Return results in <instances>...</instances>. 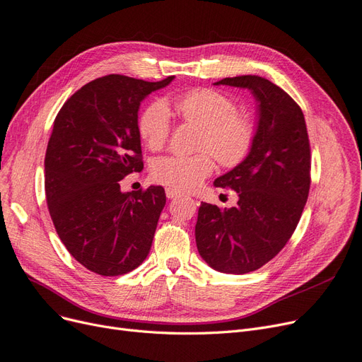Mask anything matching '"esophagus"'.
Wrapping results in <instances>:
<instances>
[{"label": "esophagus", "mask_w": 362, "mask_h": 362, "mask_svg": "<svg viewBox=\"0 0 362 362\" xmlns=\"http://www.w3.org/2000/svg\"><path fill=\"white\" fill-rule=\"evenodd\" d=\"M165 195H167V198H168V199H173V198H177V197H180V192H179V191H176V189L167 188V189H165Z\"/></svg>", "instance_id": "34e87169"}]
</instances>
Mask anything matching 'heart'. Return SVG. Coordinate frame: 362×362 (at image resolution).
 <instances>
[{
	"label": "heart",
	"mask_w": 362,
	"mask_h": 362,
	"mask_svg": "<svg viewBox=\"0 0 362 362\" xmlns=\"http://www.w3.org/2000/svg\"><path fill=\"white\" fill-rule=\"evenodd\" d=\"M176 115L192 125L202 128L198 149L207 151L222 165L234 167L247 156L255 125L247 115L237 113L235 101L226 93L209 88L192 89L174 98ZM171 116L163 100L152 101L139 119V132L144 144L159 151L168 140ZM207 152L192 156L170 155L156 159L152 176L176 191H191L213 171V159Z\"/></svg>",
	"instance_id": "1"
}]
</instances>
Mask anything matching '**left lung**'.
Here are the masks:
<instances>
[{
  "mask_svg": "<svg viewBox=\"0 0 362 362\" xmlns=\"http://www.w3.org/2000/svg\"><path fill=\"white\" fill-rule=\"evenodd\" d=\"M215 85L250 90L257 129L247 156L215 180L237 192V206L202 203L195 242L213 270L245 274L273 259L296 231L310 189V144L300 105L270 80L237 76Z\"/></svg>",
  "mask_w": 362,
  "mask_h": 362,
  "instance_id": "1",
  "label": "left lung"
}]
</instances>
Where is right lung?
I'll return each instance as SVG.
<instances>
[{"label":"right lung","mask_w":362,"mask_h":362,"mask_svg":"<svg viewBox=\"0 0 362 362\" xmlns=\"http://www.w3.org/2000/svg\"><path fill=\"white\" fill-rule=\"evenodd\" d=\"M173 78H95L65 101L53 124L45 158L50 218L71 257L97 274H127L149 255L165 191L122 192L119 182L143 170L141 101Z\"/></svg>","instance_id":"1"}]
</instances>
